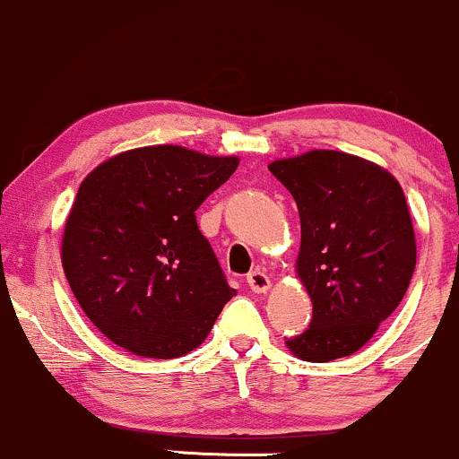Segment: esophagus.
Returning a JSON list of instances; mask_svg holds the SVG:
<instances>
[{
	"instance_id": "1",
	"label": "esophagus",
	"mask_w": 459,
	"mask_h": 459,
	"mask_svg": "<svg viewBox=\"0 0 459 459\" xmlns=\"http://www.w3.org/2000/svg\"><path fill=\"white\" fill-rule=\"evenodd\" d=\"M247 286H249L251 290L260 295V292L269 290V288H271V280H269V275H266L264 271L255 269V271H251L249 275H247Z\"/></svg>"
}]
</instances>
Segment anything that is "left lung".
<instances>
[{
    "mask_svg": "<svg viewBox=\"0 0 459 459\" xmlns=\"http://www.w3.org/2000/svg\"><path fill=\"white\" fill-rule=\"evenodd\" d=\"M269 171L297 202V273L312 299L310 325L288 349L306 362L351 355L396 310L414 273L403 190L377 164L327 149L275 160Z\"/></svg>",
    "mask_w": 459,
    "mask_h": 459,
    "instance_id": "8db88e82",
    "label": "left lung"
}]
</instances>
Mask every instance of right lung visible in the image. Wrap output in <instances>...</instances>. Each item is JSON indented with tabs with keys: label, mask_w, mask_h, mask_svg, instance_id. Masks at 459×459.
Returning a JSON list of instances; mask_svg holds the SVG:
<instances>
[{
	"label": "right lung",
	"mask_w": 459,
	"mask_h": 459,
	"mask_svg": "<svg viewBox=\"0 0 459 459\" xmlns=\"http://www.w3.org/2000/svg\"><path fill=\"white\" fill-rule=\"evenodd\" d=\"M236 167L234 156L156 145L86 175L65 225L63 269L92 325L118 347L179 358L236 295L195 216Z\"/></svg>",
	"instance_id": "right-lung-1"
}]
</instances>
